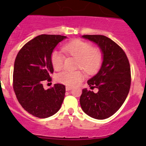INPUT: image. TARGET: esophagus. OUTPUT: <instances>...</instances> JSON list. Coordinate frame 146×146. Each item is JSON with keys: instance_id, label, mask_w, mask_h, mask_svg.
I'll return each mask as SVG.
<instances>
[{"instance_id": "34e87169", "label": "esophagus", "mask_w": 146, "mask_h": 146, "mask_svg": "<svg viewBox=\"0 0 146 146\" xmlns=\"http://www.w3.org/2000/svg\"><path fill=\"white\" fill-rule=\"evenodd\" d=\"M65 89H66V91H69V90H70V89H72V87H71V86H67L66 87H65Z\"/></svg>"}]
</instances>
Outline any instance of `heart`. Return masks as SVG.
Wrapping results in <instances>:
<instances>
[{
    "mask_svg": "<svg viewBox=\"0 0 146 146\" xmlns=\"http://www.w3.org/2000/svg\"><path fill=\"white\" fill-rule=\"evenodd\" d=\"M67 54L78 59L77 68H81L85 73L93 74L100 68L102 62V52L99 48L92 47L91 44L81 40H76L65 44L62 47ZM65 57L61 52L54 50L51 55V62L54 69L59 70L63 68ZM84 78L80 70H65L57 75V80L68 86L78 84Z\"/></svg>",
    "mask_w": 146,
    "mask_h": 146,
    "instance_id": "b5f03b06",
    "label": "heart"
}]
</instances>
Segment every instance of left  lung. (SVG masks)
Returning a JSON list of instances; mask_svg holds the SVG:
<instances>
[{
  "mask_svg": "<svg viewBox=\"0 0 146 146\" xmlns=\"http://www.w3.org/2000/svg\"><path fill=\"white\" fill-rule=\"evenodd\" d=\"M102 52V62L98 73L88 80L94 92L84 89L80 97L83 111L96 119H105L113 115L127 98L131 84V70L124 50L113 40L101 35H84Z\"/></svg>",
  "mask_w": 146,
  "mask_h": 146,
  "instance_id": "8db88e82",
  "label": "left lung"
}]
</instances>
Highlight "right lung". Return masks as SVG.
<instances>
[{"instance_id":"1","label":"right lung","mask_w":146,"mask_h":146,"mask_svg":"<svg viewBox=\"0 0 146 146\" xmlns=\"http://www.w3.org/2000/svg\"><path fill=\"white\" fill-rule=\"evenodd\" d=\"M60 35H40L23 46L15 59L13 87L22 108L40 119L52 116L64 100L65 86L56 84L44 89V81H51L53 73L51 55L57 44L66 38Z\"/></svg>"}]
</instances>
